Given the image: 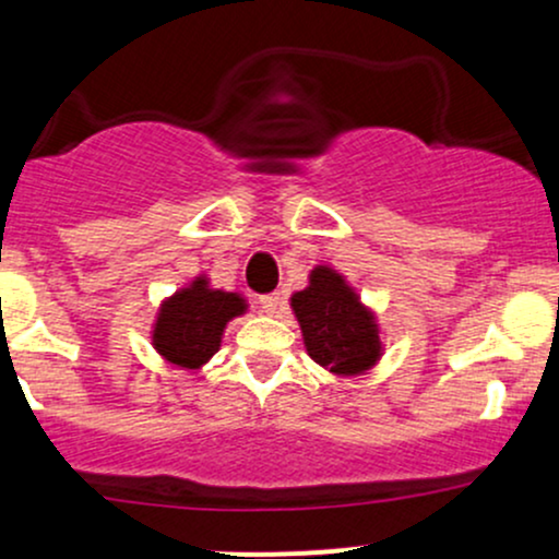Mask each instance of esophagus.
<instances>
[{"label": "esophagus", "mask_w": 559, "mask_h": 559, "mask_svg": "<svg viewBox=\"0 0 559 559\" xmlns=\"http://www.w3.org/2000/svg\"><path fill=\"white\" fill-rule=\"evenodd\" d=\"M260 307L265 316H275L281 307V294H265V297H260Z\"/></svg>", "instance_id": "34e87169"}]
</instances>
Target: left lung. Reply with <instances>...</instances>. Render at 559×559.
Segmentation results:
<instances>
[{
	"mask_svg": "<svg viewBox=\"0 0 559 559\" xmlns=\"http://www.w3.org/2000/svg\"><path fill=\"white\" fill-rule=\"evenodd\" d=\"M307 355L336 378L365 376L381 362L386 344L373 307H368L342 271L320 262L307 286L288 297Z\"/></svg>",
	"mask_w": 559,
	"mask_h": 559,
	"instance_id": "left-lung-1",
	"label": "left lung"
}]
</instances>
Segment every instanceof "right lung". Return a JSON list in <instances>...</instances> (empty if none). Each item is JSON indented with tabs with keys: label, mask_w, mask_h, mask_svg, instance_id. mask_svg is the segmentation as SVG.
<instances>
[{
	"label": "right lung",
	"mask_w": 559,
	"mask_h": 559,
	"mask_svg": "<svg viewBox=\"0 0 559 559\" xmlns=\"http://www.w3.org/2000/svg\"><path fill=\"white\" fill-rule=\"evenodd\" d=\"M249 301L239 292L213 286L207 273H197L159 301L150 338L159 360L197 373L221 349L230 320L247 316Z\"/></svg>",
	"instance_id": "add662e5"
}]
</instances>
